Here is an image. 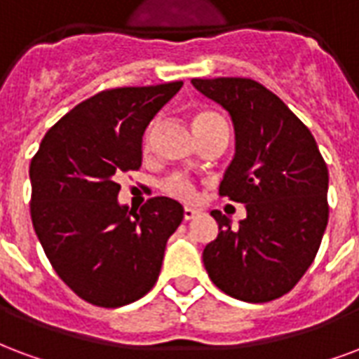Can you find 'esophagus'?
<instances>
[{"label": "esophagus", "instance_id": "34e87169", "mask_svg": "<svg viewBox=\"0 0 359 359\" xmlns=\"http://www.w3.org/2000/svg\"><path fill=\"white\" fill-rule=\"evenodd\" d=\"M196 215H198L196 209H192V207H184V220H192Z\"/></svg>", "mask_w": 359, "mask_h": 359}]
</instances>
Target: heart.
Returning <instances> with one entry per match:
<instances>
[{
	"instance_id": "obj_1",
	"label": "heart",
	"mask_w": 359,
	"mask_h": 359,
	"mask_svg": "<svg viewBox=\"0 0 359 359\" xmlns=\"http://www.w3.org/2000/svg\"><path fill=\"white\" fill-rule=\"evenodd\" d=\"M215 121H224V119L215 112H198L192 119L194 129H196V127L209 126V123H215ZM150 133H152V127L146 131V137H144L146 142H148V139H150ZM163 188H165V192L169 194V196L177 198V200L190 201L196 198V188H194L190 179H187L184 175H175V177H171V179L167 180L165 184H163Z\"/></svg>"
}]
</instances>
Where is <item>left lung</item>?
I'll return each mask as SVG.
<instances>
[{
    "label": "left lung",
    "mask_w": 359,
    "mask_h": 359,
    "mask_svg": "<svg viewBox=\"0 0 359 359\" xmlns=\"http://www.w3.org/2000/svg\"><path fill=\"white\" fill-rule=\"evenodd\" d=\"M192 85L230 114L236 152L219 192L247 209L238 228L211 211L219 236L203 249L207 274L238 301H274L297 285L320 249L327 165L308 127L261 83L217 78Z\"/></svg>",
    "instance_id": "left-lung-1"
}]
</instances>
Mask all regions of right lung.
Listing matches in <instances>:
<instances>
[{
	"instance_id": "right-lung-1",
	"label": "right lung",
	"mask_w": 359,
	"mask_h": 359,
	"mask_svg": "<svg viewBox=\"0 0 359 359\" xmlns=\"http://www.w3.org/2000/svg\"><path fill=\"white\" fill-rule=\"evenodd\" d=\"M182 81L119 87L87 98L51 127L30 163L32 224L58 278L83 301L126 306L158 281L184 209L158 196L118 201L121 175L142 163V135Z\"/></svg>"
}]
</instances>
